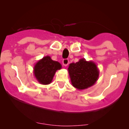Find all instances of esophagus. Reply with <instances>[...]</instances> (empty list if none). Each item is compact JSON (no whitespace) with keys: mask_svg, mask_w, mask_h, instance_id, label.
Segmentation results:
<instances>
[{"mask_svg":"<svg viewBox=\"0 0 129 129\" xmlns=\"http://www.w3.org/2000/svg\"><path fill=\"white\" fill-rule=\"evenodd\" d=\"M69 59H63L62 60V63H63V65L64 66H67L68 64H69Z\"/></svg>","mask_w":129,"mask_h":129,"instance_id":"esophagus-1","label":"esophagus"}]
</instances>
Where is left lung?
I'll list each match as a JSON object with an SVG mask.
<instances>
[{
  "label": "left lung",
  "instance_id": "8db88e82",
  "mask_svg": "<svg viewBox=\"0 0 129 129\" xmlns=\"http://www.w3.org/2000/svg\"><path fill=\"white\" fill-rule=\"evenodd\" d=\"M68 71L72 85L79 90L93 86L100 75L96 64L92 60L87 61L84 58L76 63H70Z\"/></svg>",
  "mask_w": 129,
  "mask_h": 129
}]
</instances>
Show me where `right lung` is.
<instances>
[{
  "label": "right lung",
  "mask_w": 129,
  "mask_h": 129,
  "mask_svg": "<svg viewBox=\"0 0 129 129\" xmlns=\"http://www.w3.org/2000/svg\"><path fill=\"white\" fill-rule=\"evenodd\" d=\"M62 69L61 64L51 59L49 56H45L35 63L33 73L38 82L48 85L52 82L56 71Z\"/></svg>",
  "instance_id": "obj_1"
}]
</instances>
